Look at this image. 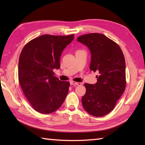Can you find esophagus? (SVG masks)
I'll list each match as a JSON object with an SVG mask.
<instances>
[{
    "label": "esophagus",
    "mask_w": 145,
    "mask_h": 145,
    "mask_svg": "<svg viewBox=\"0 0 145 145\" xmlns=\"http://www.w3.org/2000/svg\"><path fill=\"white\" fill-rule=\"evenodd\" d=\"M70 85H82V83L75 82L72 81V82H70Z\"/></svg>",
    "instance_id": "34e87169"
}]
</instances>
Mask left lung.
Listing matches in <instances>:
<instances>
[{
    "label": "left lung",
    "mask_w": 145,
    "mask_h": 145,
    "mask_svg": "<svg viewBox=\"0 0 145 145\" xmlns=\"http://www.w3.org/2000/svg\"><path fill=\"white\" fill-rule=\"evenodd\" d=\"M91 53L90 69L98 72L95 85L85 84L86 93L82 103L86 112L100 117L113 110L126 87L125 60L119 45L101 33H91L78 37Z\"/></svg>",
    "instance_id": "obj_1"
}]
</instances>
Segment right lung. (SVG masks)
<instances>
[{
    "mask_svg": "<svg viewBox=\"0 0 145 145\" xmlns=\"http://www.w3.org/2000/svg\"><path fill=\"white\" fill-rule=\"evenodd\" d=\"M74 35H43L24 46L18 61L21 88L33 108L43 114L54 112L61 106L69 92L70 83L54 76L60 68L61 54Z\"/></svg>",
    "mask_w": 145,
    "mask_h": 145,
    "instance_id": "right-lung-1",
    "label": "right lung"
}]
</instances>
